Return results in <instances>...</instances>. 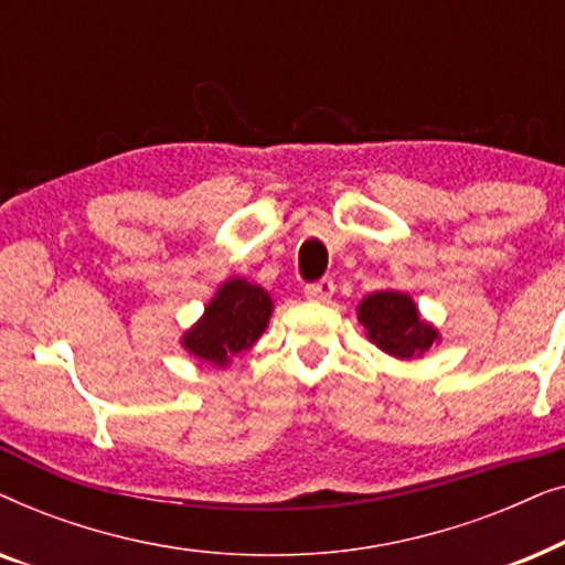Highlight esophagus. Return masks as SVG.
Here are the masks:
<instances>
[{"mask_svg": "<svg viewBox=\"0 0 565 565\" xmlns=\"http://www.w3.org/2000/svg\"><path fill=\"white\" fill-rule=\"evenodd\" d=\"M334 290H337V285H334V280H329V277H323V280H319V282H308L303 288L306 298L316 300V303H329L331 296H334Z\"/></svg>", "mask_w": 565, "mask_h": 565, "instance_id": "obj_1", "label": "esophagus"}]
</instances>
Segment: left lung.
I'll list each match as a JSON object with an SVG mask.
<instances>
[{
	"label": "left lung",
	"instance_id": "1",
	"mask_svg": "<svg viewBox=\"0 0 565 565\" xmlns=\"http://www.w3.org/2000/svg\"><path fill=\"white\" fill-rule=\"evenodd\" d=\"M358 319L367 339L398 360L422 358L439 342V331L424 321L412 296L398 290H377L360 300Z\"/></svg>",
	"mask_w": 565,
	"mask_h": 565
}]
</instances>
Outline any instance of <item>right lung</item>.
<instances>
[{
  "mask_svg": "<svg viewBox=\"0 0 565 565\" xmlns=\"http://www.w3.org/2000/svg\"><path fill=\"white\" fill-rule=\"evenodd\" d=\"M273 298L265 288L244 277H231L215 292L195 327L182 334V347L192 358L226 367L231 358L249 347L267 329Z\"/></svg>",
  "mask_w": 565,
  "mask_h": 565,
  "instance_id": "add662e5",
  "label": "right lung"
}]
</instances>
